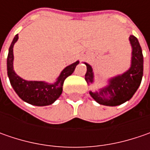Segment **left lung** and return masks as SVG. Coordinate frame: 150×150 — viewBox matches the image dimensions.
Here are the masks:
<instances>
[{
  "instance_id": "obj_1",
  "label": "left lung",
  "mask_w": 150,
  "mask_h": 150,
  "mask_svg": "<svg viewBox=\"0 0 150 150\" xmlns=\"http://www.w3.org/2000/svg\"><path fill=\"white\" fill-rule=\"evenodd\" d=\"M130 43L132 45V65L129 71L123 75L118 76L109 81V85L103 88L99 93L90 92L92 98L98 103L106 106H117L129 100L134 94L141 83L144 69V57L142 49L138 39L130 35ZM87 66L85 80L88 83H93V69L90 65ZM109 95L108 98L105 97Z\"/></svg>"
}]
</instances>
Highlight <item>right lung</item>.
<instances>
[{
    "instance_id": "add662e5",
    "label": "right lung",
    "mask_w": 150,
    "mask_h": 150,
    "mask_svg": "<svg viewBox=\"0 0 150 150\" xmlns=\"http://www.w3.org/2000/svg\"><path fill=\"white\" fill-rule=\"evenodd\" d=\"M17 39L18 34L15 36L10 46L7 57V74L10 83L17 95L26 103L36 106H46L52 104L60 97L65 79L74 72V69L79 62L78 61L67 67L61 72L57 81L53 84L37 81H26L20 78L13 70V46Z\"/></svg>"
}]
</instances>
